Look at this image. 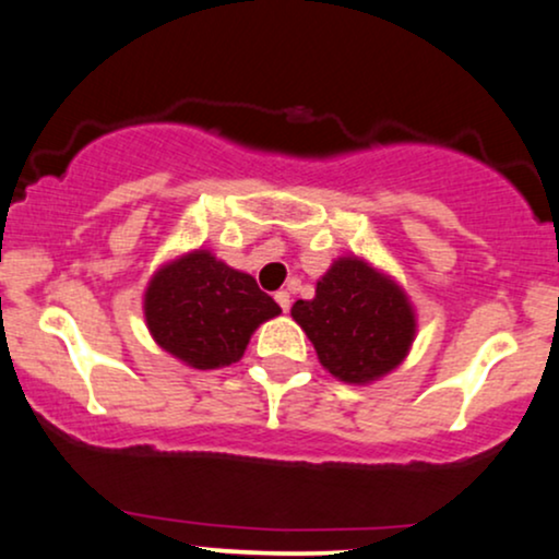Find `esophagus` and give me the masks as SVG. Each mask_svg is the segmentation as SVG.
I'll return each instance as SVG.
<instances>
[{
  "label": "esophagus",
  "mask_w": 559,
  "mask_h": 559,
  "mask_svg": "<svg viewBox=\"0 0 559 559\" xmlns=\"http://www.w3.org/2000/svg\"><path fill=\"white\" fill-rule=\"evenodd\" d=\"M275 301H278V307L288 312V307H292V297H288V292H275Z\"/></svg>",
  "instance_id": "1"
}]
</instances>
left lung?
<instances>
[{"mask_svg":"<svg viewBox=\"0 0 559 559\" xmlns=\"http://www.w3.org/2000/svg\"><path fill=\"white\" fill-rule=\"evenodd\" d=\"M292 318L335 380L369 385L403 365L416 338V309L403 286L372 262L344 254L320 275Z\"/></svg>","mask_w":559,"mask_h":559,"instance_id":"1","label":"left lung"}]
</instances>
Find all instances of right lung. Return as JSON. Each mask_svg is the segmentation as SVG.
<instances>
[{
  "label": "right lung",
  "instance_id": "1",
  "mask_svg": "<svg viewBox=\"0 0 559 559\" xmlns=\"http://www.w3.org/2000/svg\"><path fill=\"white\" fill-rule=\"evenodd\" d=\"M143 314L166 354L192 369H218L239 361L252 333L278 318L281 307L250 273L226 265L211 250H192L151 275Z\"/></svg>",
  "mask_w": 559,
  "mask_h": 559
}]
</instances>
